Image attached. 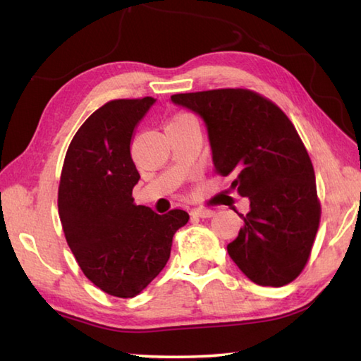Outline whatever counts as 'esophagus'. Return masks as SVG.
<instances>
[{
  "instance_id": "esophagus-1",
  "label": "esophagus",
  "mask_w": 361,
  "mask_h": 361,
  "mask_svg": "<svg viewBox=\"0 0 361 361\" xmlns=\"http://www.w3.org/2000/svg\"><path fill=\"white\" fill-rule=\"evenodd\" d=\"M191 214H192V216H195V218H202V219H205V218H212V216H214V212H213V209L195 208V209H192Z\"/></svg>"
}]
</instances>
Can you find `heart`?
Returning a JSON list of instances; mask_svg holds the SVG:
<instances>
[{
	"mask_svg": "<svg viewBox=\"0 0 361 361\" xmlns=\"http://www.w3.org/2000/svg\"><path fill=\"white\" fill-rule=\"evenodd\" d=\"M188 115H176L175 118H173V120L172 121H170V123H176V121H183V120H188Z\"/></svg>",
	"mask_w": 361,
	"mask_h": 361,
	"instance_id": "1",
	"label": "heart"
}]
</instances>
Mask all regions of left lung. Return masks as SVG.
<instances>
[{"label": "left lung", "mask_w": 361, "mask_h": 361, "mask_svg": "<svg viewBox=\"0 0 361 361\" xmlns=\"http://www.w3.org/2000/svg\"><path fill=\"white\" fill-rule=\"evenodd\" d=\"M205 123L214 170L249 199L227 252L252 283H292L310 259L320 205L316 175L297 129L276 104L241 88L173 94Z\"/></svg>", "instance_id": "obj_1"}]
</instances>
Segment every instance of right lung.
<instances>
[{
    "instance_id": "1",
    "label": "right lung",
    "mask_w": 361,
    "mask_h": 361,
    "mask_svg": "<svg viewBox=\"0 0 361 361\" xmlns=\"http://www.w3.org/2000/svg\"><path fill=\"white\" fill-rule=\"evenodd\" d=\"M156 99L104 104L77 130L64 158L58 213L85 276L118 298L139 295L166 267L172 238L189 221L135 205L140 175L130 156L134 130Z\"/></svg>"
}]
</instances>
